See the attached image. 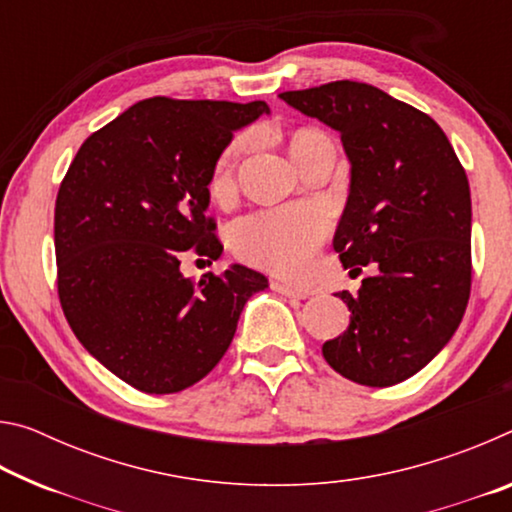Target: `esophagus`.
<instances>
[{"mask_svg":"<svg viewBox=\"0 0 512 512\" xmlns=\"http://www.w3.org/2000/svg\"><path fill=\"white\" fill-rule=\"evenodd\" d=\"M273 289L277 293H282V296H287V298H296V300H305L307 298L305 291H300V289L291 287V284H284V282H273Z\"/></svg>","mask_w":512,"mask_h":512,"instance_id":"1","label":"esophagus"}]
</instances>
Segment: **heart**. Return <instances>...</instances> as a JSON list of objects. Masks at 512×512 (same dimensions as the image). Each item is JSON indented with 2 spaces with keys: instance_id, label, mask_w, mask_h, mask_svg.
Returning <instances> with one entry per match:
<instances>
[{
  "instance_id": "obj_1",
  "label": "heart",
  "mask_w": 512,
  "mask_h": 512,
  "mask_svg": "<svg viewBox=\"0 0 512 512\" xmlns=\"http://www.w3.org/2000/svg\"><path fill=\"white\" fill-rule=\"evenodd\" d=\"M327 137L316 128H300L289 135V155L300 164ZM248 146V137H237L216 160L212 173V192H223L232 183L235 167ZM327 232V216L316 205L282 207L248 214L232 223L230 244L246 262L275 273H300Z\"/></svg>"
}]
</instances>
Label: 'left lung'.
Listing matches in <instances>:
<instances>
[{
	"label": "left lung",
	"instance_id": "left-lung-1",
	"mask_svg": "<svg viewBox=\"0 0 512 512\" xmlns=\"http://www.w3.org/2000/svg\"><path fill=\"white\" fill-rule=\"evenodd\" d=\"M280 99L341 133L350 192L334 250L352 271L377 268L357 296L336 293L350 325L323 357L357 384H400L445 348L470 300L465 169L436 121L375 85L334 81Z\"/></svg>",
	"mask_w": 512,
	"mask_h": 512
}]
</instances>
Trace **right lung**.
<instances>
[{
    "label": "right lung",
    "instance_id": "1",
    "mask_svg": "<svg viewBox=\"0 0 512 512\" xmlns=\"http://www.w3.org/2000/svg\"><path fill=\"white\" fill-rule=\"evenodd\" d=\"M264 101L144 99L92 133L56 198L58 298L76 339L142 393H178L221 361L248 298L268 287L253 268L192 282L180 259H219L207 216L216 160Z\"/></svg>",
    "mask_w": 512,
    "mask_h": 512
}]
</instances>
